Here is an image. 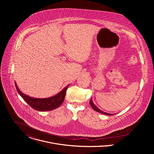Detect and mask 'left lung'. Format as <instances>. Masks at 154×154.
I'll return each mask as SVG.
<instances>
[{"label": "left lung", "mask_w": 154, "mask_h": 154, "mask_svg": "<svg viewBox=\"0 0 154 154\" xmlns=\"http://www.w3.org/2000/svg\"><path fill=\"white\" fill-rule=\"evenodd\" d=\"M90 105L91 106V107L94 109V110H95L96 112H99V113H102V114H103V115H108V116L113 115V114L108 113H106V112H103V111L100 110V109L95 104H94V103H93V100H92V98H91V100H90ZM113 115H114V114H113Z\"/></svg>", "instance_id": "left-lung-1"}]
</instances>
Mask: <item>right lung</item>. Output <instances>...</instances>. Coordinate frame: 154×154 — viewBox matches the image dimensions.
I'll list each match as a JSON object with an SVG mask.
<instances>
[{
	"label": "right lung",
	"mask_w": 154,
	"mask_h": 154,
	"mask_svg": "<svg viewBox=\"0 0 154 154\" xmlns=\"http://www.w3.org/2000/svg\"><path fill=\"white\" fill-rule=\"evenodd\" d=\"M15 83V86L16 88L17 91L19 94V95L23 97V99L33 109L38 110L39 112H46V111H51L53 110L54 109L59 107L64 101L66 92L69 87V85L66 86L65 88L56 95L48 97V98H35L30 97L28 95L24 94L21 92L18 88L16 83Z\"/></svg>",
	"instance_id": "right-lung-1"
}]
</instances>
